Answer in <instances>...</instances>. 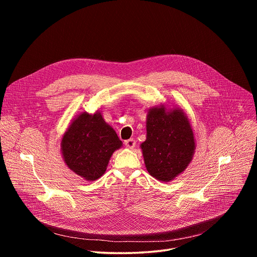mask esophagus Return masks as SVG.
<instances>
[{"label": "esophagus", "instance_id": "34e87169", "mask_svg": "<svg viewBox=\"0 0 257 257\" xmlns=\"http://www.w3.org/2000/svg\"><path fill=\"white\" fill-rule=\"evenodd\" d=\"M135 144H136V142H135L134 139H128V140L125 141V146L127 149H130V150L134 148Z\"/></svg>", "mask_w": 257, "mask_h": 257}]
</instances>
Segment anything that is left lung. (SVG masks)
<instances>
[{
	"label": "left lung",
	"mask_w": 257,
	"mask_h": 257,
	"mask_svg": "<svg viewBox=\"0 0 257 257\" xmlns=\"http://www.w3.org/2000/svg\"><path fill=\"white\" fill-rule=\"evenodd\" d=\"M195 145L190 120L181 107L161 103L149 108L140 149L151 176L161 182L174 180L188 168Z\"/></svg>",
	"instance_id": "1"
}]
</instances>
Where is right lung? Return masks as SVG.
<instances>
[{"instance_id": "add662e5", "label": "right lung", "mask_w": 257, "mask_h": 257, "mask_svg": "<svg viewBox=\"0 0 257 257\" xmlns=\"http://www.w3.org/2000/svg\"><path fill=\"white\" fill-rule=\"evenodd\" d=\"M122 146L116 131L103 120L98 109L93 114L83 112L73 118L61 139L65 164L88 182L104 174L109 159Z\"/></svg>"}]
</instances>
